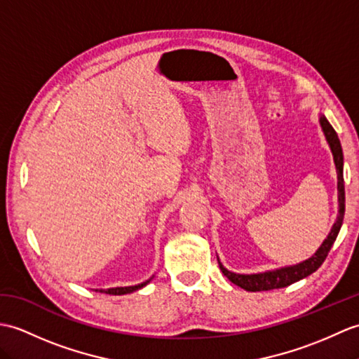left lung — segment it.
<instances>
[{
  "label": "left lung",
  "instance_id": "8db88e82",
  "mask_svg": "<svg viewBox=\"0 0 359 359\" xmlns=\"http://www.w3.org/2000/svg\"><path fill=\"white\" fill-rule=\"evenodd\" d=\"M320 125L324 133V137H326L329 148L333 156V162H335L337 168V179H338V215L337 220L333 223V226L329 232V236L324 238L321 246L316 249L312 257L307 258V260L290 264V266H283V268H277L272 271H264L258 273H236L231 272L229 269L224 268L222 264L220 258L219 266L223 275H226L229 281L234 283L238 287L249 290V292H258V290H271V289H280L292 285L295 281H299L306 278L307 275L313 273L316 269L326 260V257L330 251V248L335 243L338 237V232L343 226V219H344V210H346V193H344V176H343V166H344V156H343V148H341L339 139L337 131L333 130L326 116L320 114Z\"/></svg>",
  "mask_w": 359,
  "mask_h": 359
}]
</instances>
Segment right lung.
I'll list each match as a JSON object with an SVG mask.
<instances>
[{
	"mask_svg": "<svg viewBox=\"0 0 359 359\" xmlns=\"http://www.w3.org/2000/svg\"><path fill=\"white\" fill-rule=\"evenodd\" d=\"M153 277H154V275H153ZM153 277L149 278V280H147V281H144V283H140V285H136V286L110 287V289H96V290H99V292H102V294H110V295H125V294H131V292H135V290H139V289H142L144 286H147L148 283L153 280Z\"/></svg>",
	"mask_w": 359,
	"mask_h": 359,
	"instance_id": "1",
	"label": "right lung"
}]
</instances>
